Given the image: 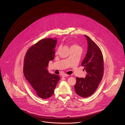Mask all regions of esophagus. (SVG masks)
Listing matches in <instances>:
<instances>
[{
    "mask_svg": "<svg viewBox=\"0 0 125 125\" xmlns=\"http://www.w3.org/2000/svg\"><path fill=\"white\" fill-rule=\"evenodd\" d=\"M61 76H62V77H67L69 76V75H67V74H62Z\"/></svg>",
    "mask_w": 125,
    "mask_h": 125,
    "instance_id": "obj_1",
    "label": "esophagus"
}]
</instances>
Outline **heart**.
Wrapping results in <instances>:
<instances>
[{"label":"heart","instance_id":"1","mask_svg":"<svg viewBox=\"0 0 125 125\" xmlns=\"http://www.w3.org/2000/svg\"><path fill=\"white\" fill-rule=\"evenodd\" d=\"M68 42L69 43L71 44V46H70V49H74V48H80L77 44H74V43H72V42L71 41L69 40Z\"/></svg>","mask_w":125,"mask_h":125}]
</instances>
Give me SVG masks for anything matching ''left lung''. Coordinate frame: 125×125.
<instances>
[{
	"label": "left lung",
	"mask_w": 125,
	"mask_h": 125,
	"mask_svg": "<svg viewBox=\"0 0 125 125\" xmlns=\"http://www.w3.org/2000/svg\"><path fill=\"white\" fill-rule=\"evenodd\" d=\"M88 43L87 52L82 66L87 72L85 78H76L74 86L76 93L86 98L92 95L96 90L104 74V59L102 53L97 44L89 37L84 35Z\"/></svg>",
	"instance_id": "1"
}]
</instances>
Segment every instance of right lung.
I'll list each match as a JSON object with an SVG mask.
<instances>
[{
    "label": "right lung",
    "mask_w": 125,
    "mask_h": 125,
    "mask_svg": "<svg viewBox=\"0 0 125 125\" xmlns=\"http://www.w3.org/2000/svg\"><path fill=\"white\" fill-rule=\"evenodd\" d=\"M56 40L42 39L31 46L24 60L23 73L37 95L42 99L51 97L54 93L60 77L50 73L49 62L55 57Z\"/></svg>",
    "instance_id": "obj_1"
}]
</instances>
